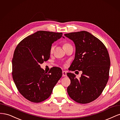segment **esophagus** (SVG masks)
I'll list each match as a JSON object with an SVG mask.
<instances>
[{"label": "esophagus", "instance_id": "1", "mask_svg": "<svg viewBox=\"0 0 120 120\" xmlns=\"http://www.w3.org/2000/svg\"><path fill=\"white\" fill-rule=\"evenodd\" d=\"M67 76V71H63V77H66Z\"/></svg>", "mask_w": 120, "mask_h": 120}]
</instances>
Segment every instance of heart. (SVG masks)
<instances>
[{
    "instance_id": "obj_1",
    "label": "heart",
    "mask_w": 120,
    "mask_h": 120,
    "mask_svg": "<svg viewBox=\"0 0 120 120\" xmlns=\"http://www.w3.org/2000/svg\"><path fill=\"white\" fill-rule=\"evenodd\" d=\"M71 45L69 43H68V42H64V45H63V48L65 49H67V48H68V46H70ZM54 48V47L53 45H52L51 46V48H50V52H52L53 51Z\"/></svg>"
}]
</instances>
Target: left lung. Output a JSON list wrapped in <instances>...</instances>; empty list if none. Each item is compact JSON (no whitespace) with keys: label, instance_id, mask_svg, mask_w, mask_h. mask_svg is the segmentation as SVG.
<instances>
[{"label":"left lung","instance_id":"obj_1","mask_svg":"<svg viewBox=\"0 0 120 120\" xmlns=\"http://www.w3.org/2000/svg\"><path fill=\"white\" fill-rule=\"evenodd\" d=\"M64 35L75 45V57L70 71H82L79 79L74 74H67L71 79L68 93L78 103H90L101 95L109 78L110 59L108 50L100 39L86 31Z\"/></svg>","mask_w":120,"mask_h":120}]
</instances>
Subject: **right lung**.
<instances>
[{"label":"right lung","mask_w":120,"mask_h":120,"mask_svg":"<svg viewBox=\"0 0 120 120\" xmlns=\"http://www.w3.org/2000/svg\"><path fill=\"white\" fill-rule=\"evenodd\" d=\"M62 35L61 32L38 31L22 39L14 50L13 79L19 92L31 102L38 103L49 98L62 76L60 68H52L48 72L39 65L49 59L52 43Z\"/></svg>","instance_id":"obj_1"}]
</instances>
